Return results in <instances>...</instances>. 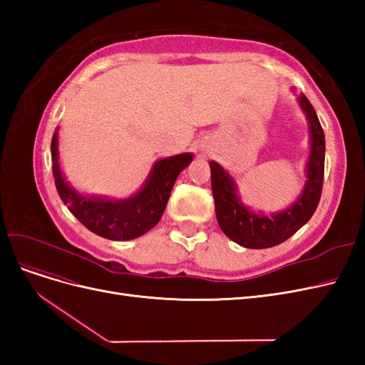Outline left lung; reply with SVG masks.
Instances as JSON below:
<instances>
[{"label": "left lung", "instance_id": "obj_1", "mask_svg": "<svg viewBox=\"0 0 365 365\" xmlns=\"http://www.w3.org/2000/svg\"><path fill=\"white\" fill-rule=\"evenodd\" d=\"M298 105L307 120L311 149L304 170V187L289 207L269 216L264 215V212H254L242 204L233 176L216 161H210L217 224L225 236L240 247L263 250L282 244L312 217L318 207L324 178V132L314 106L304 94L298 97Z\"/></svg>", "mask_w": 365, "mask_h": 365}]
</instances>
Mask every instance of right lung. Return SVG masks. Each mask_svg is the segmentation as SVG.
I'll list each match as a JSON object with an SVG mask.
<instances>
[{"label": "right lung", "mask_w": 365, "mask_h": 365, "mask_svg": "<svg viewBox=\"0 0 365 365\" xmlns=\"http://www.w3.org/2000/svg\"><path fill=\"white\" fill-rule=\"evenodd\" d=\"M53 176L63 204L93 233L111 240H130L155 227L168 205L178 175L193 161L185 152L161 158L152 165L141 189L125 200L83 195L65 180L59 161V128L51 140Z\"/></svg>", "instance_id": "right-lung-1"}]
</instances>
